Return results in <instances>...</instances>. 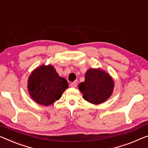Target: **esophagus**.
I'll list each match as a JSON object with an SVG mask.
<instances>
[{
  "mask_svg": "<svg viewBox=\"0 0 148 148\" xmlns=\"http://www.w3.org/2000/svg\"><path fill=\"white\" fill-rule=\"evenodd\" d=\"M76 86H77L76 82H72L71 84H70V86L72 88H76Z\"/></svg>",
  "mask_w": 148,
  "mask_h": 148,
  "instance_id": "esophagus-1",
  "label": "esophagus"
}]
</instances>
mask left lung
<instances>
[{
  "label": "left lung",
  "mask_w": 148,
  "mask_h": 148,
  "mask_svg": "<svg viewBox=\"0 0 148 148\" xmlns=\"http://www.w3.org/2000/svg\"><path fill=\"white\" fill-rule=\"evenodd\" d=\"M83 98L93 104L107 100L113 92L114 83L109 74L100 68H91L85 74V81L78 86Z\"/></svg>",
  "instance_id": "obj_1"
}]
</instances>
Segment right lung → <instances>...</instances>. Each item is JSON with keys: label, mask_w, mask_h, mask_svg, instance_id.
<instances>
[{"label": "right lung", "mask_w": 148, "mask_h": 148, "mask_svg": "<svg viewBox=\"0 0 148 148\" xmlns=\"http://www.w3.org/2000/svg\"><path fill=\"white\" fill-rule=\"evenodd\" d=\"M68 88L65 78L60 77L52 65H42L33 70L28 80V91L38 104L49 106L59 100Z\"/></svg>", "instance_id": "right-lung-1"}]
</instances>
